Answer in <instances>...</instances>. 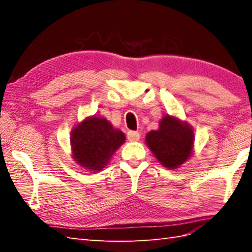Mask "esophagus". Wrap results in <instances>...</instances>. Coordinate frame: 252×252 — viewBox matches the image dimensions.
Listing matches in <instances>:
<instances>
[{
    "label": "esophagus",
    "instance_id": "esophagus-1",
    "mask_svg": "<svg viewBox=\"0 0 252 252\" xmlns=\"http://www.w3.org/2000/svg\"><path fill=\"white\" fill-rule=\"evenodd\" d=\"M126 138L129 141H132V142L138 141V140L140 139V133L138 131H129L126 133Z\"/></svg>",
    "mask_w": 252,
    "mask_h": 252
}]
</instances>
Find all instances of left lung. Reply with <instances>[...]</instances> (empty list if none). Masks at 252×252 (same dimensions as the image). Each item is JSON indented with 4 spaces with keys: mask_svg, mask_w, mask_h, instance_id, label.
Listing matches in <instances>:
<instances>
[{
    "mask_svg": "<svg viewBox=\"0 0 252 252\" xmlns=\"http://www.w3.org/2000/svg\"><path fill=\"white\" fill-rule=\"evenodd\" d=\"M146 142L165 168L176 169L187 161L192 151L193 131L188 123L165 116L157 131L147 134Z\"/></svg>",
    "mask_w": 252,
    "mask_h": 252,
    "instance_id": "1",
    "label": "left lung"
}]
</instances>
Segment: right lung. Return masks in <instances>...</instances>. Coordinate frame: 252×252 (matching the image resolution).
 <instances>
[{
    "instance_id": "obj_1",
    "label": "right lung",
    "mask_w": 252,
    "mask_h": 252,
    "mask_svg": "<svg viewBox=\"0 0 252 252\" xmlns=\"http://www.w3.org/2000/svg\"><path fill=\"white\" fill-rule=\"evenodd\" d=\"M126 136L103 118L92 117L76 126L71 133V146L76 163L90 171L103 169Z\"/></svg>"
}]
</instances>
